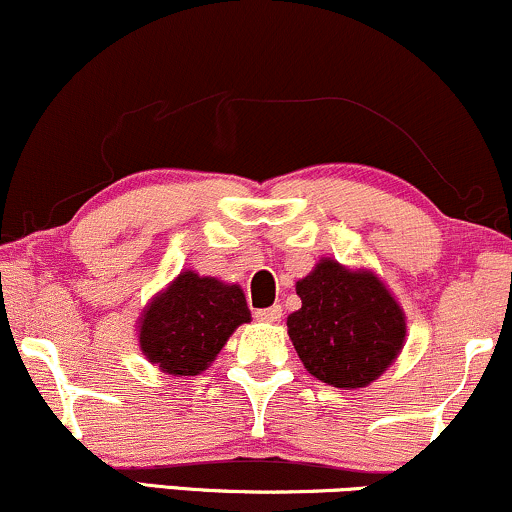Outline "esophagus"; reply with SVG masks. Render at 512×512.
Wrapping results in <instances>:
<instances>
[{
    "instance_id": "esophagus-1",
    "label": "esophagus",
    "mask_w": 512,
    "mask_h": 512,
    "mask_svg": "<svg viewBox=\"0 0 512 512\" xmlns=\"http://www.w3.org/2000/svg\"><path fill=\"white\" fill-rule=\"evenodd\" d=\"M280 316H282V309H280L278 304L268 306V309H258V311H256L258 321H266V323H278Z\"/></svg>"
}]
</instances>
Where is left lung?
<instances>
[{"instance_id": "left-lung-1", "label": "left lung", "mask_w": 512, "mask_h": 512, "mask_svg": "<svg viewBox=\"0 0 512 512\" xmlns=\"http://www.w3.org/2000/svg\"><path fill=\"white\" fill-rule=\"evenodd\" d=\"M297 294L302 309L287 316V335L304 369L328 386H371L405 347V311L374 270L323 256Z\"/></svg>"}]
</instances>
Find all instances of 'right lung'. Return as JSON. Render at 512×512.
<instances>
[{"label":"right lung","mask_w":512,"mask_h":512,"mask_svg":"<svg viewBox=\"0 0 512 512\" xmlns=\"http://www.w3.org/2000/svg\"><path fill=\"white\" fill-rule=\"evenodd\" d=\"M249 321L242 287L182 270L146 304L136 338L143 357L162 374L198 376L215 362L234 330Z\"/></svg>","instance_id":"add662e5"}]
</instances>
